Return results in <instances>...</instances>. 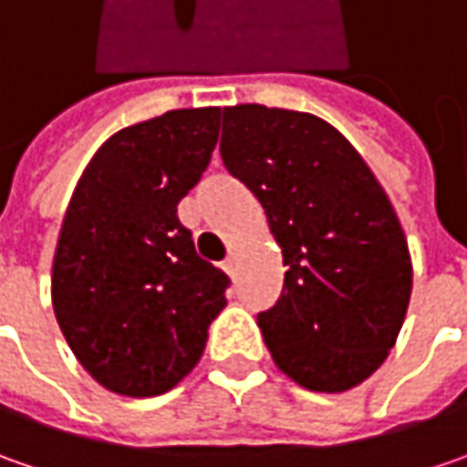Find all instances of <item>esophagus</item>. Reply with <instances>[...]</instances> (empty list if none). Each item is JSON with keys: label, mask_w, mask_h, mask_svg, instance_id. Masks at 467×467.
I'll list each match as a JSON object with an SVG mask.
<instances>
[{"label": "esophagus", "mask_w": 467, "mask_h": 467, "mask_svg": "<svg viewBox=\"0 0 467 467\" xmlns=\"http://www.w3.org/2000/svg\"><path fill=\"white\" fill-rule=\"evenodd\" d=\"M237 261H240V254L233 251V254L227 255V261H224V269H227L230 274H234V269H237Z\"/></svg>", "instance_id": "esophagus-1"}]
</instances>
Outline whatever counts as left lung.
Here are the masks:
<instances>
[{
  "instance_id": "8db88e82",
  "label": "left lung",
  "mask_w": 467,
  "mask_h": 467,
  "mask_svg": "<svg viewBox=\"0 0 467 467\" xmlns=\"http://www.w3.org/2000/svg\"><path fill=\"white\" fill-rule=\"evenodd\" d=\"M219 151L287 266L276 306L258 314L276 368L311 392L353 389L395 348L413 290L384 188L353 143L308 112L227 107Z\"/></svg>"
}]
</instances>
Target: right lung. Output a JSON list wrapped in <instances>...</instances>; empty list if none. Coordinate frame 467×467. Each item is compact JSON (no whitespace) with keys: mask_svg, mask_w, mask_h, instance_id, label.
<instances>
[{"mask_svg":"<svg viewBox=\"0 0 467 467\" xmlns=\"http://www.w3.org/2000/svg\"><path fill=\"white\" fill-rule=\"evenodd\" d=\"M219 107L114 132L83 170L51 264V306L78 363L109 392H170L201 360L227 274L177 219L212 161Z\"/></svg>","mask_w":467,"mask_h":467,"instance_id":"obj_1","label":"right lung"}]
</instances>
